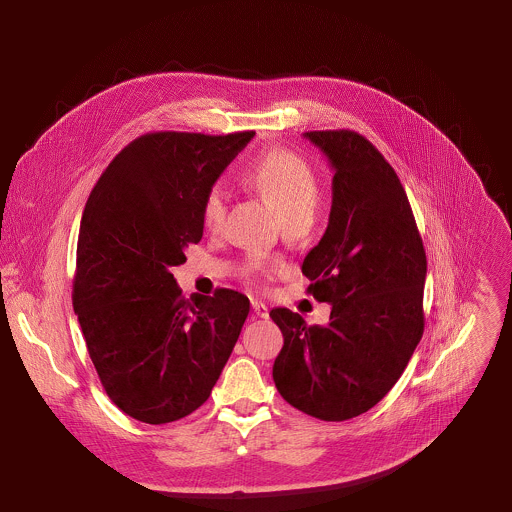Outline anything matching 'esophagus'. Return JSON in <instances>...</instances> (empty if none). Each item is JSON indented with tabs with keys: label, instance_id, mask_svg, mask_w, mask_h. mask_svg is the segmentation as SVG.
Segmentation results:
<instances>
[{
	"label": "esophagus",
	"instance_id": "esophagus-1",
	"mask_svg": "<svg viewBox=\"0 0 512 512\" xmlns=\"http://www.w3.org/2000/svg\"><path fill=\"white\" fill-rule=\"evenodd\" d=\"M251 306H253V316H255V318H267V316H269L265 304H261V302L255 300Z\"/></svg>",
	"mask_w": 512,
	"mask_h": 512
}]
</instances>
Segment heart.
Returning a JSON list of instances; mask_svg holds the SVG:
<instances>
[{
	"label": "heart",
	"mask_w": 512,
	"mask_h": 512,
	"mask_svg": "<svg viewBox=\"0 0 512 512\" xmlns=\"http://www.w3.org/2000/svg\"><path fill=\"white\" fill-rule=\"evenodd\" d=\"M247 184L265 196L279 212L285 225L312 223L316 208L322 198V188L314 168L298 154L287 150H271L255 160L245 174ZM227 216V194L221 184L206 190L200 206V218L206 231L216 233L225 225ZM261 263H251L249 273L253 275Z\"/></svg>",
	"instance_id": "obj_1"
}]
</instances>
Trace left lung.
I'll use <instances>...</instances> for the list:
<instances>
[{"mask_svg": "<svg viewBox=\"0 0 512 512\" xmlns=\"http://www.w3.org/2000/svg\"><path fill=\"white\" fill-rule=\"evenodd\" d=\"M334 168L330 221L302 271L308 294L332 304L326 326L287 308L269 312L283 334L273 364L279 395L324 421L375 407L399 381L423 336L427 259L405 188L356 131H306Z\"/></svg>", "mask_w": 512, "mask_h": 512, "instance_id": "left-lung-1", "label": "left lung"}]
</instances>
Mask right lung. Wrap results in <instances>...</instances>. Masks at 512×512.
Listing matches in <instances>:
<instances>
[{
    "instance_id": "right-lung-1",
    "label": "right lung",
    "mask_w": 512,
    "mask_h": 512,
    "mask_svg": "<svg viewBox=\"0 0 512 512\" xmlns=\"http://www.w3.org/2000/svg\"><path fill=\"white\" fill-rule=\"evenodd\" d=\"M253 135L145 133L91 190L72 306L105 393L137 421L162 425L196 411L249 316L235 289L186 300L172 267L202 239L206 190Z\"/></svg>"
}]
</instances>
